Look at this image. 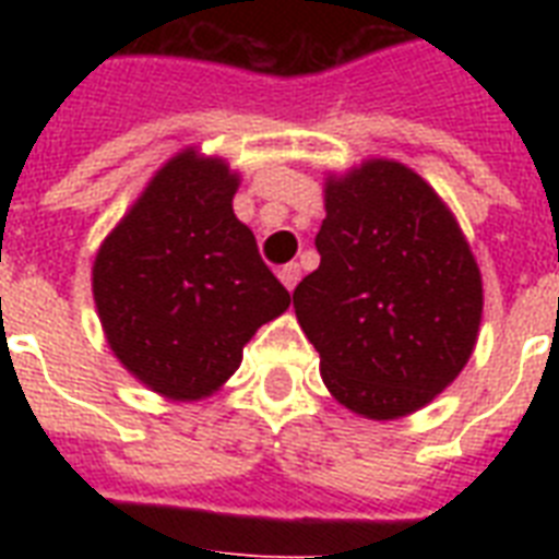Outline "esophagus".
I'll list each match as a JSON object with an SVG mask.
<instances>
[{
  "instance_id": "obj_1",
  "label": "esophagus",
  "mask_w": 559,
  "mask_h": 559,
  "mask_svg": "<svg viewBox=\"0 0 559 559\" xmlns=\"http://www.w3.org/2000/svg\"><path fill=\"white\" fill-rule=\"evenodd\" d=\"M278 278L287 289H296L298 278H301V266H298V263H284L278 270Z\"/></svg>"
}]
</instances>
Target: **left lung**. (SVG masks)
<instances>
[{"instance_id":"obj_1","label":"left lung","mask_w":559,"mask_h":559,"mask_svg":"<svg viewBox=\"0 0 559 559\" xmlns=\"http://www.w3.org/2000/svg\"><path fill=\"white\" fill-rule=\"evenodd\" d=\"M322 254L293 293L298 324L342 406L403 417L467 366L481 272L438 193L400 162L373 159L324 188Z\"/></svg>"}]
</instances>
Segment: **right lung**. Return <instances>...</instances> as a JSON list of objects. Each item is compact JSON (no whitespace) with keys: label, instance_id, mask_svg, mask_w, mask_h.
<instances>
[{"label":"right lung","instance_id":"obj_1","mask_svg":"<svg viewBox=\"0 0 559 559\" xmlns=\"http://www.w3.org/2000/svg\"><path fill=\"white\" fill-rule=\"evenodd\" d=\"M237 177L179 153L98 249L92 293L109 348L144 385L200 400L237 371L243 345L289 307L254 235L235 217Z\"/></svg>","mask_w":559,"mask_h":559}]
</instances>
